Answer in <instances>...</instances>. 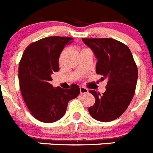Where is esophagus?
<instances>
[{
  "mask_svg": "<svg viewBox=\"0 0 153 153\" xmlns=\"http://www.w3.org/2000/svg\"><path fill=\"white\" fill-rule=\"evenodd\" d=\"M79 90H80V94H87V93L88 92V90L86 88H84V87H82V86L80 87Z\"/></svg>",
  "mask_w": 153,
  "mask_h": 153,
  "instance_id": "1",
  "label": "esophagus"
}]
</instances>
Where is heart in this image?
Instances as JSON below:
<instances>
[{
	"mask_svg": "<svg viewBox=\"0 0 153 153\" xmlns=\"http://www.w3.org/2000/svg\"><path fill=\"white\" fill-rule=\"evenodd\" d=\"M84 49H87V48H84Z\"/></svg>",
	"mask_w": 153,
	"mask_h": 153,
	"instance_id": "heart-1",
	"label": "heart"
}]
</instances>
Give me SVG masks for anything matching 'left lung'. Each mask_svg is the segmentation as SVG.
<instances>
[{
  "instance_id": "obj_1",
  "label": "left lung",
  "mask_w": 153,
  "mask_h": 153,
  "mask_svg": "<svg viewBox=\"0 0 153 153\" xmlns=\"http://www.w3.org/2000/svg\"><path fill=\"white\" fill-rule=\"evenodd\" d=\"M97 58L96 72L107 78L105 91L100 95L89 92L95 103L88 108L90 115L100 122H111L125 112L135 94L137 66L127 45L112 38H83Z\"/></svg>"
}]
</instances>
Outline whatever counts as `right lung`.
Here are the masks:
<instances>
[{"label":"right lung","instance_id":"right-lung-1","mask_svg":"<svg viewBox=\"0 0 153 153\" xmlns=\"http://www.w3.org/2000/svg\"><path fill=\"white\" fill-rule=\"evenodd\" d=\"M69 37L52 36L31 43L24 51L19 64V80L25 103L38 121L51 123L65 113L69 100L80 94L78 85L69 89L53 88L51 75L59 70V58Z\"/></svg>","mask_w":153,"mask_h":153}]
</instances>
